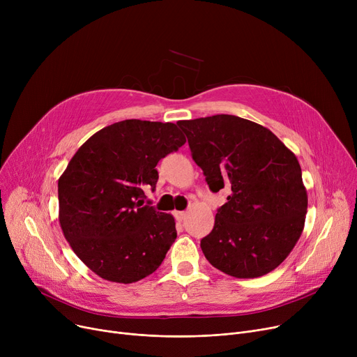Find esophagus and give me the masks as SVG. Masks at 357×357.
<instances>
[{
	"mask_svg": "<svg viewBox=\"0 0 357 357\" xmlns=\"http://www.w3.org/2000/svg\"><path fill=\"white\" fill-rule=\"evenodd\" d=\"M175 218L178 220V221H182L183 218H185V215H186V213L185 211H175Z\"/></svg>",
	"mask_w": 357,
	"mask_h": 357,
	"instance_id": "1",
	"label": "esophagus"
}]
</instances>
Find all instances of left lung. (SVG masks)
<instances>
[{
	"label": "left lung",
	"instance_id": "8db88e82",
	"mask_svg": "<svg viewBox=\"0 0 357 357\" xmlns=\"http://www.w3.org/2000/svg\"><path fill=\"white\" fill-rule=\"evenodd\" d=\"M210 190H230L201 240L204 256L234 278H257L278 268L303 233L307 191L298 159L271 130L217 114L176 123Z\"/></svg>",
	"mask_w": 357,
	"mask_h": 357
}]
</instances>
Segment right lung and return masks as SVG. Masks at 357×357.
I'll return each instance as SVG.
<instances>
[{
  "instance_id": "obj_1",
  "label": "right lung",
  "mask_w": 357,
  "mask_h": 357,
  "mask_svg": "<svg viewBox=\"0 0 357 357\" xmlns=\"http://www.w3.org/2000/svg\"><path fill=\"white\" fill-rule=\"evenodd\" d=\"M174 123L124 120L89 137L58 182L59 221L72 250L102 279L131 284L153 273L176 238L175 220L147 201L156 165L185 144Z\"/></svg>"
}]
</instances>
